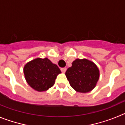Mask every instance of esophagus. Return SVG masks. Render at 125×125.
<instances>
[{
    "label": "esophagus",
    "mask_w": 125,
    "mask_h": 125,
    "mask_svg": "<svg viewBox=\"0 0 125 125\" xmlns=\"http://www.w3.org/2000/svg\"><path fill=\"white\" fill-rule=\"evenodd\" d=\"M66 69H66V68H61V70L62 73H64L66 71Z\"/></svg>",
    "instance_id": "esophagus-1"
}]
</instances>
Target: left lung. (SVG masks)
Returning a JSON list of instances; mask_svg holds the SVG:
<instances>
[{"label": "left lung", "instance_id": "1", "mask_svg": "<svg viewBox=\"0 0 125 125\" xmlns=\"http://www.w3.org/2000/svg\"><path fill=\"white\" fill-rule=\"evenodd\" d=\"M66 78L71 86L79 93H88L95 88L100 78V70L93 62L87 59H76L67 69Z\"/></svg>", "mask_w": 125, "mask_h": 125}]
</instances>
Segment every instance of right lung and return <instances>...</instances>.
<instances>
[{"mask_svg":"<svg viewBox=\"0 0 125 125\" xmlns=\"http://www.w3.org/2000/svg\"><path fill=\"white\" fill-rule=\"evenodd\" d=\"M60 69L47 57L36 58L28 62L24 67L25 79L30 86L36 91H47L54 84Z\"/></svg>","mask_w":125,"mask_h":125,"instance_id":"right-lung-1","label":"right lung"}]
</instances>
